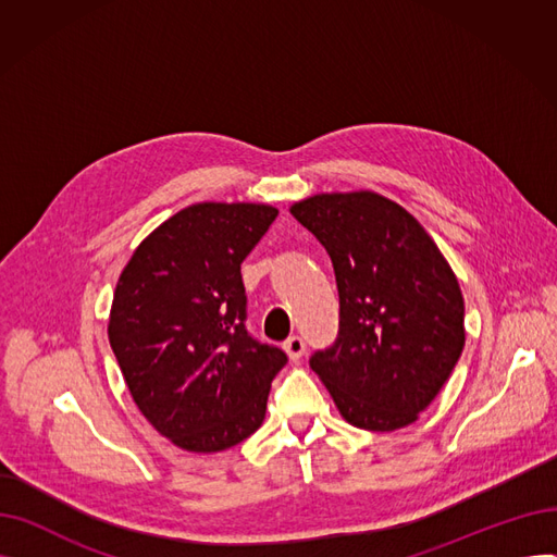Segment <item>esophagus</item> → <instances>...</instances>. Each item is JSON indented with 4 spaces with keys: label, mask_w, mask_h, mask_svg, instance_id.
<instances>
[{
    "label": "esophagus",
    "mask_w": 557,
    "mask_h": 557,
    "mask_svg": "<svg viewBox=\"0 0 557 557\" xmlns=\"http://www.w3.org/2000/svg\"><path fill=\"white\" fill-rule=\"evenodd\" d=\"M284 352L290 361H300L305 355V341L300 336H290L284 341Z\"/></svg>",
    "instance_id": "34e87169"
}]
</instances>
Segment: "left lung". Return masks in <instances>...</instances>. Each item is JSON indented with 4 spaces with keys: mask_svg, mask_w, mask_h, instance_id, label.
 <instances>
[{
    "mask_svg": "<svg viewBox=\"0 0 557 557\" xmlns=\"http://www.w3.org/2000/svg\"><path fill=\"white\" fill-rule=\"evenodd\" d=\"M332 257L341 323L311 370L338 413L388 433L413 424L465 347V302L449 261L395 200L359 189L290 205Z\"/></svg>",
    "mask_w": 557,
    "mask_h": 557,
    "instance_id": "obj_1",
    "label": "left lung"
}]
</instances>
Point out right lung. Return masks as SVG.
I'll use <instances>...</instances> for the list:
<instances>
[{
	"label": "right lung",
	"mask_w": 557,
	"mask_h": 557,
	"mask_svg": "<svg viewBox=\"0 0 557 557\" xmlns=\"http://www.w3.org/2000/svg\"><path fill=\"white\" fill-rule=\"evenodd\" d=\"M275 216L263 202L189 205L116 280L110 347L141 416L185 451L230 449L267 416L286 355L246 332L242 261Z\"/></svg>",
	"instance_id": "right-lung-1"
}]
</instances>
